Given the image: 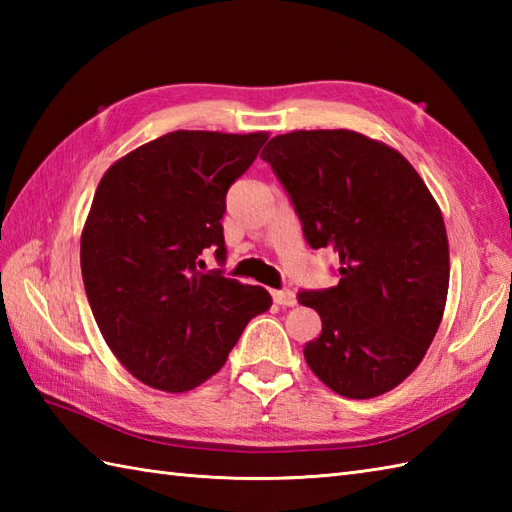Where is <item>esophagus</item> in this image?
<instances>
[{
    "label": "esophagus",
    "instance_id": "esophagus-1",
    "mask_svg": "<svg viewBox=\"0 0 512 512\" xmlns=\"http://www.w3.org/2000/svg\"><path fill=\"white\" fill-rule=\"evenodd\" d=\"M270 295H273V301L277 303V306L292 308V306H295V303H297L295 295H292L290 290H273V292H270Z\"/></svg>",
    "mask_w": 512,
    "mask_h": 512
}]
</instances>
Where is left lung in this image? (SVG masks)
<instances>
[{
    "label": "left lung",
    "mask_w": 512,
    "mask_h": 512,
    "mask_svg": "<svg viewBox=\"0 0 512 512\" xmlns=\"http://www.w3.org/2000/svg\"><path fill=\"white\" fill-rule=\"evenodd\" d=\"M262 160L308 246L339 262V284L297 295L323 325L306 363L345 398L385 394L427 354L447 303L449 242L436 200L405 156L350 129L275 136Z\"/></svg>",
    "instance_id": "8db88e82"
}]
</instances>
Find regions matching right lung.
<instances>
[{"label": "right lung", "mask_w": 512, "mask_h": 512, "mask_svg": "<svg viewBox=\"0 0 512 512\" xmlns=\"http://www.w3.org/2000/svg\"><path fill=\"white\" fill-rule=\"evenodd\" d=\"M266 140L180 129L114 162L99 182L81 235L85 295L114 356L149 387H198L273 306L262 286L200 270L206 248L224 262L226 193Z\"/></svg>", "instance_id": "right-lung-1"}]
</instances>
